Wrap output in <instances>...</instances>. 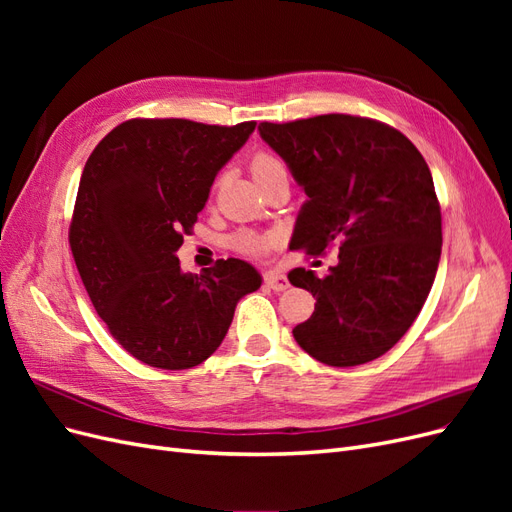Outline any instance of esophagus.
<instances>
[{
  "instance_id": "1",
  "label": "esophagus",
  "mask_w": 512,
  "mask_h": 512,
  "mask_svg": "<svg viewBox=\"0 0 512 512\" xmlns=\"http://www.w3.org/2000/svg\"><path fill=\"white\" fill-rule=\"evenodd\" d=\"M265 286L267 288H271V290H286L288 288V280H286V275H282V273H277V271H267L265 273Z\"/></svg>"
}]
</instances>
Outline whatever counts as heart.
Masks as SVG:
<instances>
[{"label": "heart", "instance_id": "b5f03b06", "mask_svg": "<svg viewBox=\"0 0 512 512\" xmlns=\"http://www.w3.org/2000/svg\"><path fill=\"white\" fill-rule=\"evenodd\" d=\"M250 170H252V177L256 183L265 181L267 177H271L273 173H277V170H286L284 164L277 160L273 153H267V151H260L256 153V156L252 158V164H250ZM275 235H256V232H239V235L232 239V247H235L237 252L241 254H247V256H258L267 250V247H271L275 243Z\"/></svg>", "mask_w": 512, "mask_h": 512}]
</instances>
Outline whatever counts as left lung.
I'll return each instance as SVG.
<instances>
[{"label":"left lung","instance_id":"left-lung-1","mask_svg":"<svg viewBox=\"0 0 512 512\" xmlns=\"http://www.w3.org/2000/svg\"><path fill=\"white\" fill-rule=\"evenodd\" d=\"M258 130L307 194L292 250L320 256L339 245L324 277L288 273L316 297L294 339L324 365L378 359L412 327L436 280L442 213L425 158L399 130L367 117L262 121Z\"/></svg>","mask_w":512,"mask_h":512}]
</instances>
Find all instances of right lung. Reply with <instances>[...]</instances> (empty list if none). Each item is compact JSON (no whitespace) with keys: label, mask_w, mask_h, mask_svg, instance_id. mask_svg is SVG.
I'll use <instances>...</instances> for the list:
<instances>
[{"label":"right lung","mask_w":512,"mask_h":512,"mask_svg":"<svg viewBox=\"0 0 512 512\" xmlns=\"http://www.w3.org/2000/svg\"><path fill=\"white\" fill-rule=\"evenodd\" d=\"M256 121L207 126L130 119L91 153L79 183L70 247L98 316L134 359L196 367L220 348L237 303L262 277L239 258L183 273L177 250L203 211L220 168Z\"/></svg>","instance_id":"add662e5"}]
</instances>
